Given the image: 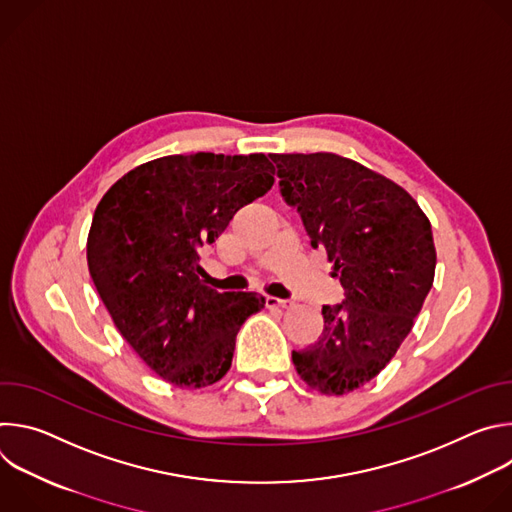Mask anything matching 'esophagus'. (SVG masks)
Masks as SVG:
<instances>
[{
	"mask_svg": "<svg viewBox=\"0 0 512 512\" xmlns=\"http://www.w3.org/2000/svg\"><path fill=\"white\" fill-rule=\"evenodd\" d=\"M267 308H277V310H287L294 304H291L289 300H281V298H273V296H267Z\"/></svg>",
	"mask_w": 512,
	"mask_h": 512,
	"instance_id": "esophagus-1",
	"label": "esophagus"
}]
</instances>
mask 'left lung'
<instances>
[{
	"mask_svg": "<svg viewBox=\"0 0 512 512\" xmlns=\"http://www.w3.org/2000/svg\"><path fill=\"white\" fill-rule=\"evenodd\" d=\"M281 196L296 206L312 247H322L344 287L324 306V330L291 352L298 375L324 395L373 381L413 328L433 285L429 218L393 180L328 154H271Z\"/></svg>",
	"mask_w": 512,
	"mask_h": 512,
	"instance_id": "left-lung-1",
	"label": "left lung"
}]
</instances>
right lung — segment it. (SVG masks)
I'll return each instance as SVG.
<instances>
[{
    "label": "right lung",
    "mask_w": 512,
    "mask_h": 512,
    "mask_svg": "<svg viewBox=\"0 0 512 512\" xmlns=\"http://www.w3.org/2000/svg\"><path fill=\"white\" fill-rule=\"evenodd\" d=\"M273 174L265 154L164 156L119 178L95 210L93 283L127 344L176 387L221 381L239 328L265 304L255 291L208 287L198 249L263 196Z\"/></svg>",
    "instance_id": "right-lung-1"
}]
</instances>
